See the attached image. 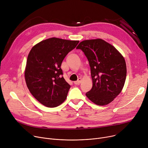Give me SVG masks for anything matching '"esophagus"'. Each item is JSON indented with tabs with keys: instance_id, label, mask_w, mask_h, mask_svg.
<instances>
[{
	"instance_id": "esophagus-1",
	"label": "esophagus",
	"mask_w": 148,
	"mask_h": 148,
	"mask_svg": "<svg viewBox=\"0 0 148 148\" xmlns=\"http://www.w3.org/2000/svg\"><path fill=\"white\" fill-rule=\"evenodd\" d=\"M82 78H78V80L77 81H76V82H74V84H76V85H79L80 83H82Z\"/></svg>"
}]
</instances>
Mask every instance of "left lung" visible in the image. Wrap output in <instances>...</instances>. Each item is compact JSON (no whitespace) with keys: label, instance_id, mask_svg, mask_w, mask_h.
<instances>
[{"label":"left lung","instance_id":"1","mask_svg":"<svg viewBox=\"0 0 148 148\" xmlns=\"http://www.w3.org/2000/svg\"><path fill=\"white\" fill-rule=\"evenodd\" d=\"M88 59L92 80L86 96L94 103H111L122 91L126 77V64L122 54L101 39L85 40L76 48Z\"/></svg>","mask_w":148,"mask_h":148}]
</instances>
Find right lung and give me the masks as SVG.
I'll return each mask as SVG.
<instances>
[{"instance_id":"1","label":"right lung","mask_w":148,"mask_h":148,"mask_svg":"<svg viewBox=\"0 0 148 148\" xmlns=\"http://www.w3.org/2000/svg\"><path fill=\"white\" fill-rule=\"evenodd\" d=\"M78 42L51 38L36 44L30 51L25 71V81L32 95L42 104L56 107L66 99L71 86L62 77L61 65Z\"/></svg>"}]
</instances>
